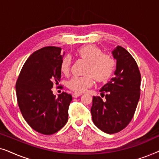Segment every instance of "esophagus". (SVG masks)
Instances as JSON below:
<instances>
[{
    "instance_id": "1",
    "label": "esophagus",
    "mask_w": 159,
    "mask_h": 159,
    "mask_svg": "<svg viewBox=\"0 0 159 159\" xmlns=\"http://www.w3.org/2000/svg\"><path fill=\"white\" fill-rule=\"evenodd\" d=\"M82 95V93H74L72 94V97L73 98H77Z\"/></svg>"
}]
</instances>
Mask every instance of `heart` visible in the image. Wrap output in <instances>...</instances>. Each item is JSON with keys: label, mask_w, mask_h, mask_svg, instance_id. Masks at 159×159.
<instances>
[{"label": "heart", "mask_w": 159, "mask_h": 159, "mask_svg": "<svg viewBox=\"0 0 159 159\" xmlns=\"http://www.w3.org/2000/svg\"><path fill=\"white\" fill-rule=\"evenodd\" d=\"M77 54L88 61L84 77H74L67 82V86L71 90L77 93L83 92L93 84V77L98 82H105L109 79L114 70L115 61L111 56L104 54L96 45H88L77 50ZM71 65V58L65 56L61 63L62 73L69 72Z\"/></svg>", "instance_id": "b5f03b06"}]
</instances>
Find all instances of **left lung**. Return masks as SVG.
Instances as JSON below:
<instances>
[{
	"mask_svg": "<svg viewBox=\"0 0 159 159\" xmlns=\"http://www.w3.org/2000/svg\"><path fill=\"white\" fill-rule=\"evenodd\" d=\"M116 61L114 77L100 92L105 100L93 96L90 111L95 125L108 134L120 132L134 116L140 95L141 77L138 64L127 50L116 46L111 51Z\"/></svg>",
	"mask_w": 159,
	"mask_h": 159,
	"instance_id": "obj_1",
	"label": "left lung"
}]
</instances>
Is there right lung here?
<instances>
[{"label": "right lung", "mask_w": 159, "mask_h": 159, "mask_svg": "<svg viewBox=\"0 0 159 159\" xmlns=\"http://www.w3.org/2000/svg\"><path fill=\"white\" fill-rule=\"evenodd\" d=\"M61 48L48 46L34 51L26 61L17 80L16 92L24 119L43 134L57 132L68 121L72 97L63 92L56 98L51 88L60 82Z\"/></svg>", "instance_id": "1"}]
</instances>
